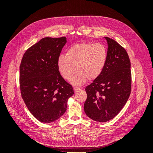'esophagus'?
<instances>
[{"label":"esophagus","instance_id":"esophagus-1","mask_svg":"<svg viewBox=\"0 0 153 153\" xmlns=\"http://www.w3.org/2000/svg\"><path fill=\"white\" fill-rule=\"evenodd\" d=\"M82 89V87H74V92H76L77 91H80V90H81Z\"/></svg>","mask_w":153,"mask_h":153}]
</instances>
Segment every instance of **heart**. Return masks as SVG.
Returning a JSON list of instances; mask_svg holds the SVG:
<instances>
[{
	"mask_svg": "<svg viewBox=\"0 0 153 153\" xmlns=\"http://www.w3.org/2000/svg\"><path fill=\"white\" fill-rule=\"evenodd\" d=\"M108 61V50L102 43H80L69 47L66 56L57 59V70L65 80L75 85L84 84L88 79L94 80L103 73Z\"/></svg>",
	"mask_w": 153,
	"mask_h": 153,
	"instance_id": "1",
	"label": "heart"
}]
</instances>
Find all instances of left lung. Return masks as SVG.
<instances>
[{
    "label": "left lung",
    "mask_w": 153,
    "mask_h": 153,
    "mask_svg": "<svg viewBox=\"0 0 153 153\" xmlns=\"http://www.w3.org/2000/svg\"><path fill=\"white\" fill-rule=\"evenodd\" d=\"M108 44V61L101 75L85 87L87 98L84 111L98 122L114 118L126 104L131 93V63L122 46L105 37Z\"/></svg>",
    "instance_id": "1"
}]
</instances>
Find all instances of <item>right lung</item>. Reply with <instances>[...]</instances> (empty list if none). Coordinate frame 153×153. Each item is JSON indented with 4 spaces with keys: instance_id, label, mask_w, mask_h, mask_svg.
Returning <instances> with one entry per match:
<instances>
[{
    "instance_id": "add662e5",
    "label": "right lung",
    "mask_w": 153,
    "mask_h": 153,
    "mask_svg": "<svg viewBox=\"0 0 153 153\" xmlns=\"http://www.w3.org/2000/svg\"><path fill=\"white\" fill-rule=\"evenodd\" d=\"M66 41V37L44 38L27 50L22 59L21 95L30 112L40 122L50 123L61 117L74 94L57 66Z\"/></svg>"
}]
</instances>
